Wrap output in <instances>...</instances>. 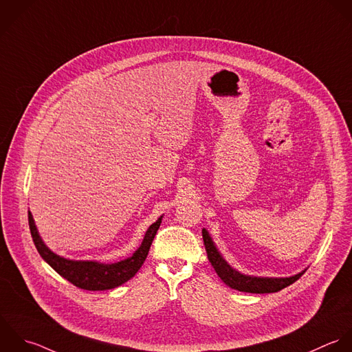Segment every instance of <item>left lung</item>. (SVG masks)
<instances>
[{
    "label": "left lung",
    "instance_id": "obj_1",
    "mask_svg": "<svg viewBox=\"0 0 352 352\" xmlns=\"http://www.w3.org/2000/svg\"><path fill=\"white\" fill-rule=\"evenodd\" d=\"M203 240L207 251L208 261L211 262L212 267L215 269L217 274L221 277V280L229 285L233 289H237L240 292H250V294H273L278 292L295 281H298L303 273H299L294 277L288 278H261V277H250L240 274L239 272L233 270L219 255L218 250L215 248L210 234L207 233L206 229H203Z\"/></svg>",
    "mask_w": 352,
    "mask_h": 352
}]
</instances>
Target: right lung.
I'll return each mask as SVG.
<instances>
[{"instance_id": "right-lung-1", "label": "right lung", "mask_w": 352, "mask_h": 352, "mask_svg": "<svg viewBox=\"0 0 352 352\" xmlns=\"http://www.w3.org/2000/svg\"><path fill=\"white\" fill-rule=\"evenodd\" d=\"M160 223H162V218H159L153 225L149 226L141 247L133 254L131 258L124 259L118 263H112V265H102V263H97V262L68 261V259L60 258L58 255L53 254L42 243V240L36 232V228L34 225L32 217H31V214H28V226H30L31 237H32V241H34L35 248L39 252V255L61 277H64L72 285H75L80 289H86V291L112 289V288H116V287L124 284L130 278H133L135 276V273L140 270V267L142 266V263L145 262L149 248L152 245V241L159 230Z\"/></svg>"}]
</instances>
